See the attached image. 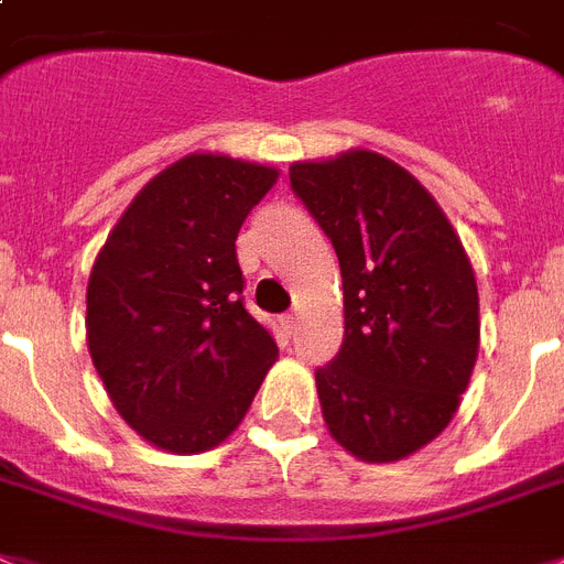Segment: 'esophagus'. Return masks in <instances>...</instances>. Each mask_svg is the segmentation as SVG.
<instances>
[{"mask_svg":"<svg viewBox=\"0 0 564 564\" xmlns=\"http://www.w3.org/2000/svg\"><path fill=\"white\" fill-rule=\"evenodd\" d=\"M281 327H283V333H286V336H295V329H297L295 315H292V313L281 315Z\"/></svg>","mask_w":564,"mask_h":564,"instance_id":"34e87169","label":"esophagus"}]
</instances>
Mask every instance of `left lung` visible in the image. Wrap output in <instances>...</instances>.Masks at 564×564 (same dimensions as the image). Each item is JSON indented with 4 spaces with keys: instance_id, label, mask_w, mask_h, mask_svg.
Masks as SVG:
<instances>
[{
    "instance_id": "left-lung-1",
    "label": "left lung",
    "mask_w": 564,
    "mask_h": 564,
    "mask_svg": "<svg viewBox=\"0 0 564 564\" xmlns=\"http://www.w3.org/2000/svg\"><path fill=\"white\" fill-rule=\"evenodd\" d=\"M290 182L345 290V341L315 370L324 423L359 460H402L446 429L473 377V263L434 196L386 155L295 162Z\"/></svg>"
}]
</instances>
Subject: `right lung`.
Returning a JSON list of instances; mask_svg holds the SVG:
<instances>
[{"instance_id": "right-lung-1", "label": "right lung", "mask_w": 564, "mask_h": 564, "mask_svg": "<svg viewBox=\"0 0 564 564\" xmlns=\"http://www.w3.org/2000/svg\"><path fill=\"white\" fill-rule=\"evenodd\" d=\"M278 171L191 153L141 187L86 290V341L130 429L176 455L235 432L278 345L242 304L237 235Z\"/></svg>"}]
</instances>
